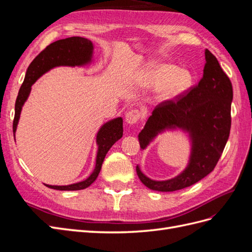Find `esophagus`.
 I'll return each mask as SVG.
<instances>
[{
  "mask_svg": "<svg viewBox=\"0 0 252 252\" xmlns=\"http://www.w3.org/2000/svg\"><path fill=\"white\" fill-rule=\"evenodd\" d=\"M139 119H140V112L136 109L128 111L125 114V121H126V123L129 124V125L135 124L136 122L139 121Z\"/></svg>",
  "mask_w": 252,
  "mask_h": 252,
  "instance_id": "obj_1",
  "label": "esophagus"
}]
</instances>
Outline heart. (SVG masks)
<instances>
[{"label":"heart","mask_w":252,"mask_h":252,"mask_svg":"<svg viewBox=\"0 0 252 252\" xmlns=\"http://www.w3.org/2000/svg\"><path fill=\"white\" fill-rule=\"evenodd\" d=\"M138 83L142 86L159 84L156 93L158 102H166L178 97L191 85L192 74L184 68L168 63H154L142 72Z\"/></svg>","instance_id":"b5f03b06"}]
</instances>
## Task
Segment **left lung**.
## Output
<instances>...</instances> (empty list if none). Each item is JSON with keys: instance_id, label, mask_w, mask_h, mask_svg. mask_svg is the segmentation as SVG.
Instances as JSON below:
<instances>
[{"instance_id": "left-lung-1", "label": "left lung", "mask_w": 252, "mask_h": 252, "mask_svg": "<svg viewBox=\"0 0 252 252\" xmlns=\"http://www.w3.org/2000/svg\"><path fill=\"white\" fill-rule=\"evenodd\" d=\"M205 60L199 84L178 101L158 105L139 133L142 150L159 133L179 129L188 134L191 146L185 169L172 179L152 180L136 166L141 182L151 190L169 192L195 184L215 169L223 154L231 127L232 85L208 49L205 50Z\"/></svg>"}]
</instances>
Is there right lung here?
I'll use <instances>...</instances> for the list:
<instances>
[{
    "label": "right lung",
    "mask_w": 252,
    "mask_h": 252,
    "mask_svg": "<svg viewBox=\"0 0 252 252\" xmlns=\"http://www.w3.org/2000/svg\"><path fill=\"white\" fill-rule=\"evenodd\" d=\"M94 58V44L90 40L81 36H71L67 39L59 40L51 43L37 56L32 64L29 65L26 71L24 82L19 90V94L14 107V120H13V135L16 136L17 127L21 116L23 106L30 94L32 86L41 78L44 73L59 66L81 67L90 64ZM123 136V119L121 117L106 122L101 126L96 133V158L95 167L94 171L87 179L74 183L70 185H48L47 187L57 190H82L89 187L96 180L98 173L101 171L104 158L107 155L112 145ZM16 141V139H14Z\"/></svg>",
    "instance_id": "1"
}]
</instances>
